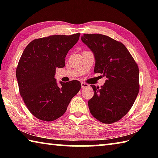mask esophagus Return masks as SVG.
<instances>
[{"label":"esophagus","mask_w":158,"mask_h":158,"mask_svg":"<svg viewBox=\"0 0 158 158\" xmlns=\"http://www.w3.org/2000/svg\"><path fill=\"white\" fill-rule=\"evenodd\" d=\"M88 86H89V84H85V83H84V82H81V88H82V89H84V88H86Z\"/></svg>","instance_id":"34e87169"}]
</instances>
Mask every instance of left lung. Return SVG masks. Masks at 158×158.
I'll return each mask as SVG.
<instances>
[{"label": "left lung", "mask_w": 158, "mask_h": 158, "mask_svg": "<svg viewBox=\"0 0 158 158\" xmlns=\"http://www.w3.org/2000/svg\"><path fill=\"white\" fill-rule=\"evenodd\" d=\"M81 41L94 54L95 73L106 77L101 88L91 85L94 95L89 100L90 112L104 123H114L127 114L139 90L137 63L121 42L102 34H84Z\"/></svg>", "instance_id": "obj_1"}]
</instances>
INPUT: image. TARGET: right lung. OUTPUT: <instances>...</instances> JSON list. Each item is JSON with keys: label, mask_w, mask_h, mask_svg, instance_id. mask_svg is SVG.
<instances>
[{"label": "right lung", "mask_w": 158, "mask_h": 158, "mask_svg": "<svg viewBox=\"0 0 158 158\" xmlns=\"http://www.w3.org/2000/svg\"><path fill=\"white\" fill-rule=\"evenodd\" d=\"M80 33L51 35L31 42L19 61L17 76L19 93L31 113L41 121H53L65 113L81 89L73 80L57 85L56 68H63L65 56L79 40Z\"/></svg>", "instance_id": "obj_1"}]
</instances>
